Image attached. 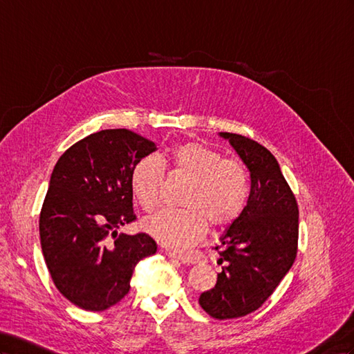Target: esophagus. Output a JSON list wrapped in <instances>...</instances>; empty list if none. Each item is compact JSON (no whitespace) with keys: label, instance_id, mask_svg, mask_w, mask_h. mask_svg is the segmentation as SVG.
<instances>
[{"label":"esophagus","instance_id":"obj_1","mask_svg":"<svg viewBox=\"0 0 354 354\" xmlns=\"http://www.w3.org/2000/svg\"><path fill=\"white\" fill-rule=\"evenodd\" d=\"M167 256L178 259L185 265H196L203 259L201 252L197 251H167Z\"/></svg>","mask_w":354,"mask_h":354}]
</instances>
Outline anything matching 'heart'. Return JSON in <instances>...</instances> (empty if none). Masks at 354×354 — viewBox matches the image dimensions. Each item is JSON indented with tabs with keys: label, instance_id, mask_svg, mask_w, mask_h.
I'll return each instance as SVG.
<instances>
[{
	"label": "heart",
	"instance_id": "heart-1",
	"mask_svg": "<svg viewBox=\"0 0 354 354\" xmlns=\"http://www.w3.org/2000/svg\"><path fill=\"white\" fill-rule=\"evenodd\" d=\"M171 171L189 178L183 197V209H162L142 221V229L170 248L193 245L211 223L214 229L230 225L242 214L250 196V175L239 160L223 158L203 143L184 142L170 149ZM165 169L156 157L136 162L130 189L143 211L160 202Z\"/></svg>",
	"mask_w": 354,
	"mask_h": 354
}]
</instances>
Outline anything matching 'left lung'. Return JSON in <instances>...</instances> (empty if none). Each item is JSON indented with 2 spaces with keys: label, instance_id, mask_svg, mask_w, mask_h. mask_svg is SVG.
<instances>
[{
  "label": "left lung",
  "instance_id": "obj_1",
  "mask_svg": "<svg viewBox=\"0 0 354 354\" xmlns=\"http://www.w3.org/2000/svg\"><path fill=\"white\" fill-rule=\"evenodd\" d=\"M250 171L247 206L221 234L216 284L198 297L214 319H238L261 306L292 268L297 252L299 211L277 158L245 136L218 133ZM218 250V247H216Z\"/></svg>",
  "mask_w": 354,
  "mask_h": 354
}]
</instances>
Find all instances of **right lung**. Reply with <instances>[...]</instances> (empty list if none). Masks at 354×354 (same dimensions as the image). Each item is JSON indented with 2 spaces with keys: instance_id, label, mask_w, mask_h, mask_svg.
<instances>
[{
  "instance_id": "right-lung-1",
  "label": "right lung",
  "mask_w": 354,
  "mask_h": 354,
  "mask_svg": "<svg viewBox=\"0 0 354 354\" xmlns=\"http://www.w3.org/2000/svg\"><path fill=\"white\" fill-rule=\"evenodd\" d=\"M156 149L127 129L102 130L70 147L53 167L39 223L41 251L61 295L82 310L120 302L136 265L156 254L149 234H118L136 218L131 170Z\"/></svg>"
}]
</instances>
